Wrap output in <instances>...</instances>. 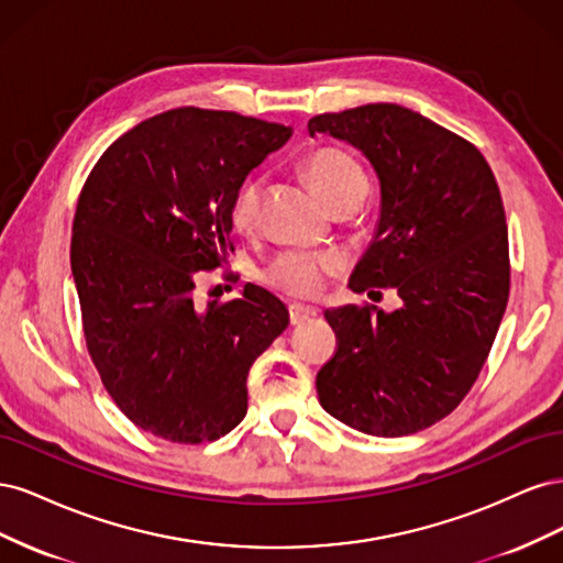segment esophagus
Instances as JSON below:
<instances>
[{
  "label": "esophagus",
  "instance_id": "esophagus-1",
  "mask_svg": "<svg viewBox=\"0 0 563 563\" xmlns=\"http://www.w3.org/2000/svg\"><path fill=\"white\" fill-rule=\"evenodd\" d=\"M288 317H291L294 327H298V323H302V321H308L310 317H314V310L308 308V305L291 302V305H288Z\"/></svg>",
  "mask_w": 563,
  "mask_h": 563
}]
</instances>
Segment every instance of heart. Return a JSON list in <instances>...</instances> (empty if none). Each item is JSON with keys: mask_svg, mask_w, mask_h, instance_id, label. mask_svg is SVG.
<instances>
[{"mask_svg": "<svg viewBox=\"0 0 563 563\" xmlns=\"http://www.w3.org/2000/svg\"><path fill=\"white\" fill-rule=\"evenodd\" d=\"M302 172L308 174L314 190L323 197L329 207H335L338 201L366 195V174L362 164L356 162L350 152L335 145H319L312 147L302 157ZM263 199V178L246 176L232 195L230 201V223L234 230L251 232L258 225ZM338 269V261L327 253L312 251H284L275 255L263 267V282L277 291H284L296 298H312L319 294V288L329 275Z\"/></svg>", "mask_w": 563, "mask_h": 563, "instance_id": "heart-1", "label": "heart"}]
</instances>
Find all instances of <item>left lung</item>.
Listing matches in <instances>:
<instances>
[{"label": "left lung", "mask_w": 563, "mask_h": 563, "mask_svg": "<svg viewBox=\"0 0 563 563\" xmlns=\"http://www.w3.org/2000/svg\"><path fill=\"white\" fill-rule=\"evenodd\" d=\"M310 135L362 150L380 178L376 236L350 288H395L401 308L327 312L338 350L317 373L323 411L373 437H404L465 399L509 298L503 197L470 141L395 103L323 112Z\"/></svg>", "instance_id": "left-lung-1"}]
</instances>
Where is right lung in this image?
<instances>
[{
	"instance_id": "add662e5",
	"label": "right lung",
	"mask_w": 563,
	"mask_h": 563,
	"mask_svg": "<svg viewBox=\"0 0 563 563\" xmlns=\"http://www.w3.org/2000/svg\"><path fill=\"white\" fill-rule=\"evenodd\" d=\"M291 129L176 108L126 131L81 187L70 263L91 362L141 430L203 444L246 416L251 364L286 327V305L246 284L201 308L195 279L234 251L232 195Z\"/></svg>"
}]
</instances>
